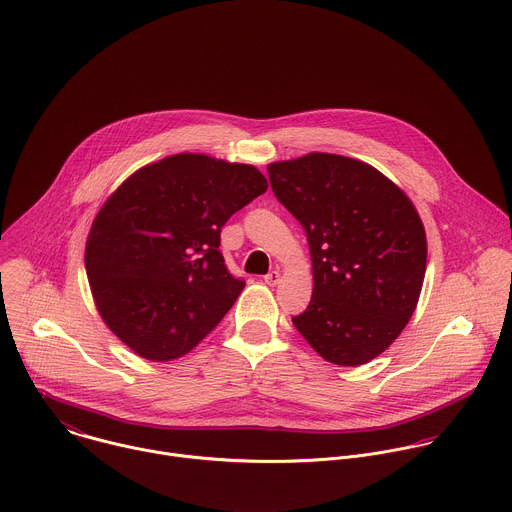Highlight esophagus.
<instances>
[{"mask_svg":"<svg viewBox=\"0 0 512 512\" xmlns=\"http://www.w3.org/2000/svg\"><path fill=\"white\" fill-rule=\"evenodd\" d=\"M279 279H281V273H279V271H271V273H267V275L263 277V281H265L267 285H271V287H275V285L279 283Z\"/></svg>","mask_w":512,"mask_h":512,"instance_id":"esophagus-1","label":"esophagus"}]
</instances>
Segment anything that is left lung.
<instances>
[{
  "mask_svg": "<svg viewBox=\"0 0 512 512\" xmlns=\"http://www.w3.org/2000/svg\"><path fill=\"white\" fill-rule=\"evenodd\" d=\"M267 173L313 261V297L293 325L325 361L369 363L419 303L427 237L415 205L381 171L343 155L309 153Z\"/></svg>",
  "mask_w": 512,
  "mask_h": 512,
  "instance_id": "left-lung-1",
  "label": "left lung"
}]
</instances>
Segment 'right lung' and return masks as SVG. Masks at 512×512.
<instances>
[{
  "instance_id": "obj_1",
  "label": "right lung",
  "mask_w": 512,
  "mask_h": 512,
  "mask_svg": "<svg viewBox=\"0 0 512 512\" xmlns=\"http://www.w3.org/2000/svg\"><path fill=\"white\" fill-rule=\"evenodd\" d=\"M267 191L245 163L179 153L125 179L85 245L105 325L139 357L171 361L217 327L245 287L219 251L221 227Z\"/></svg>"
}]
</instances>
